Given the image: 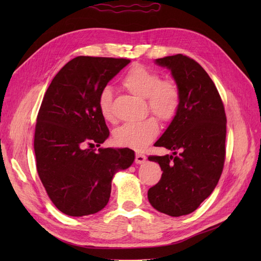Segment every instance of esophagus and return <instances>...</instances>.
I'll list each match as a JSON object with an SVG mask.
<instances>
[{
	"label": "esophagus",
	"mask_w": 261,
	"mask_h": 261,
	"mask_svg": "<svg viewBox=\"0 0 261 261\" xmlns=\"http://www.w3.org/2000/svg\"><path fill=\"white\" fill-rule=\"evenodd\" d=\"M145 160H146V155L145 154H143V153H136V155H135V162L137 164L144 163Z\"/></svg>",
	"instance_id": "34e87169"
}]
</instances>
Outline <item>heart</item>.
Returning a JSON list of instances; mask_svg holds the SVG:
<instances>
[{
  "label": "heart",
  "mask_w": 261,
  "mask_h": 261,
  "mask_svg": "<svg viewBox=\"0 0 261 261\" xmlns=\"http://www.w3.org/2000/svg\"><path fill=\"white\" fill-rule=\"evenodd\" d=\"M121 85L130 93L145 98L146 110L162 123H170L176 117L180 107V93L177 85L162 80L159 73L143 64H134L123 76ZM98 107L107 122H114L112 111V91L103 88L98 97ZM159 134V124L154 117L129 122L114 133L115 143L120 146L141 150L151 144Z\"/></svg>",
  "instance_id": "obj_1"
}]
</instances>
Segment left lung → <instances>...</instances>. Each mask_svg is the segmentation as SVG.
Returning <instances> with one entry per match:
<instances>
[{
  "mask_svg": "<svg viewBox=\"0 0 261 261\" xmlns=\"http://www.w3.org/2000/svg\"><path fill=\"white\" fill-rule=\"evenodd\" d=\"M171 69L180 93L179 111L154 144L173 155H149L162 176L149 188L151 206L165 215H189L216 188L225 161L226 115L215 83L199 63L183 54L155 60ZM179 153H177V151Z\"/></svg>",
  "mask_w": 261,
  "mask_h": 261,
  "instance_id": "obj_1",
  "label": "left lung"
}]
</instances>
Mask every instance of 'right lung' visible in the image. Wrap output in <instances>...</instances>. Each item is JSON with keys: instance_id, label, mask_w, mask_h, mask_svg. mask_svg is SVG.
Segmentation results:
<instances>
[{"instance_id": "right-lung-1", "label": "right lung", "mask_w": 261, "mask_h": 261, "mask_svg": "<svg viewBox=\"0 0 261 261\" xmlns=\"http://www.w3.org/2000/svg\"><path fill=\"white\" fill-rule=\"evenodd\" d=\"M129 62L77 57L60 69L45 91L35 129L37 172L54 206L67 216L103 209L115 172L135 159L128 148H94L110 134L98 107L99 93Z\"/></svg>"}]
</instances>
